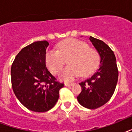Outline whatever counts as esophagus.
<instances>
[{"instance_id":"1","label":"esophagus","mask_w":132,"mask_h":132,"mask_svg":"<svg viewBox=\"0 0 132 132\" xmlns=\"http://www.w3.org/2000/svg\"><path fill=\"white\" fill-rule=\"evenodd\" d=\"M65 84V86H72V85H73V83L66 82L65 84Z\"/></svg>"}]
</instances>
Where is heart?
<instances>
[{"label": "heart", "mask_w": 132, "mask_h": 132, "mask_svg": "<svg viewBox=\"0 0 132 132\" xmlns=\"http://www.w3.org/2000/svg\"><path fill=\"white\" fill-rule=\"evenodd\" d=\"M66 60L69 65L62 70L60 78L70 81L79 74L86 77L92 73L98 66L100 56L96 50L89 48L86 42L75 38L60 42L57 44V51L48 50L46 52V64L54 75L61 71Z\"/></svg>", "instance_id": "1"}]
</instances>
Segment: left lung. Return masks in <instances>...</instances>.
Listing matches in <instances>:
<instances>
[{
	"label": "left lung",
	"mask_w": 132,
	"mask_h": 132,
	"mask_svg": "<svg viewBox=\"0 0 132 132\" xmlns=\"http://www.w3.org/2000/svg\"><path fill=\"white\" fill-rule=\"evenodd\" d=\"M101 57V66L91 77L79 83L81 92L79 103L89 109L100 108L112 96L117 86L119 70L114 52L102 40L90 37Z\"/></svg>",
	"instance_id": "obj_1"
}]
</instances>
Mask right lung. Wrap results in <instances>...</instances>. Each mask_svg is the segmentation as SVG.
Masks as SVG:
<instances>
[{
  "instance_id": "1",
  "label": "right lung",
  "mask_w": 132,
  "mask_h": 132,
  "mask_svg": "<svg viewBox=\"0 0 132 132\" xmlns=\"http://www.w3.org/2000/svg\"><path fill=\"white\" fill-rule=\"evenodd\" d=\"M48 42H35L18 53L11 68V86L20 102L30 110L44 112L53 108L64 84L56 80L46 66Z\"/></svg>"
}]
</instances>
